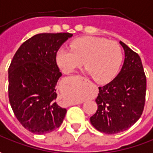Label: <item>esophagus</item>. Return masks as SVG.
Here are the masks:
<instances>
[{
    "label": "esophagus",
    "instance_id": "34e87169",
    "mask_svg": "<svg viewBox=\"0 0 153 153\" xmlns=\"http://www.w3.org/2000/svg\"><path fill=\"white\" fill-rule=\"evenodd\" d=\"M78 79L79 80V81H83L85 82V83H86V84H91V82L88 79H86L85 77H83V76H79L78 77Z\"/></svg>",
    "mask_w": 153,
    "mask_h": 153
}]
</instances>
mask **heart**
I'll return each mask as SVG.
<instances>
[{"label":"heart","mask_w":153,"mask_h":153,"mask_svg":"<svg viewBox=\"0 0 153 153\" xmlns=\"http://www.w3.org/2000/svg\"><path fill=\"white\" fill-rule=\"evenodd\" d=\"M123 60L120 45L115 41L96 36H84L73 40L70 49L62 46L56 61L63 73L69 74L84 65L98 83H107L114 78Z\"/></svg>","instance_id":"1"}]
</instances>
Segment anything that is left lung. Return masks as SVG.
I'll list each match as a JSON object with an SVG mask.
<instances>
[{
  "label": "left lung",
  "mask_w": 153,
  "mask_h": 153,
  "mask_svg": "<svg viewBox=\"0 0 153 153\" xmlns=\"http://www.w3.org/2000/svg\"><path fill=\"white\" fill-rule=\"evenodd\" d=\"M124 64L111 82L99 87L97 110L91 123L100 132L112 134L124 131L140 118L146 100V78L140 56L120 41Z\"/></svg>",
  "instance_id": "1"
}]
</instances>
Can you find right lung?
Returning <instances> with one entry per match:
<instances>
[{"instance_id": "1", "label": "right lung", "mask_w": 153, "mask_h": 153, "mask_svg": "<svg viewBox=\"0 0 153 153\" xmlns=\"http://www.w3.org/2000/svg\"><path fill=\"white\" fill-rule=\"evenodd\" d=\"M70 33H44L24 42L8 68V97L14 114L34 134L49 133L60 126L66 108L57 102L56 83L62 76L56 54Z\"/></svg>"}]
</instances>
